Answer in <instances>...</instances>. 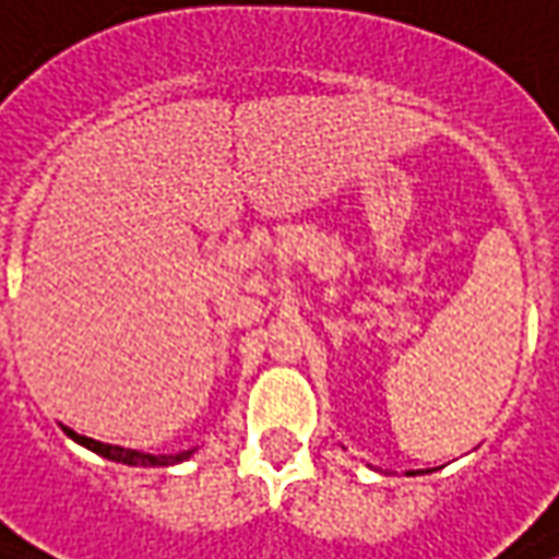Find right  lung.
I'll return each mask as SVG.
<instances>
[{
  "label": "right lung",
  "mask_w": 559,
  "mask_h": 559,
  "mask_svg": "<svg viewBox=\"0 0 559 559\" xmlns=\"http://www.w3.org/2000/svg\"><path fill=\"white\" fill-rule=\"evenodd\" d=\"M64 432H68L74 441H80L83 448L96 451V454L108 457V461L127 463V466H174V463L192 457V451H195V448H192V451H183V454H142V451H133V448H120V444H105V441L76 436L74 429H68V426H64Z\"/></svg>",
  "instance_id": "1"
}]
</instances>
